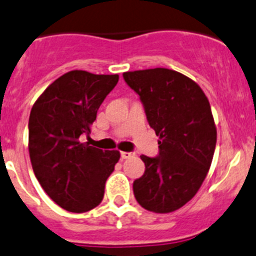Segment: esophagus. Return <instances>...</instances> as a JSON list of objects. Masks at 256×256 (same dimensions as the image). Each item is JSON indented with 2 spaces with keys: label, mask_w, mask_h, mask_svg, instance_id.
Masks as SVG:
<instances>
[{
  "label": "esophagus",
  "mask_w": 256,
  "mask_h": 256,
  "mask_svg": "<svg viewBox=\"0 0 256 256\" xmlns=\"http://www.w3.org/2000/svg\"><path fill=\"white\" fill-rule=\"evenodd\" d=\"M134 156L132 152H121V158L122 159H128V158Z\"/></svg>",
  "instance_id": "1"
}]
</instances>
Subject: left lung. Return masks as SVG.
<instances>
[{
  "mask_svg": "<svg viewBox=\"0 0 256 256\" xmlns=\"http://www.w3.org/2000/svg\"><path fill=\"white\" fill-rule=\"evenodd\" d=\"M122 77L160 139L156 156H140L145 172L134 180V196L148 211L173 212L192 200L211 166L217 136L211 106L200 86L176 70L145 69Z\"/></svg>",
  "mask_w": 256,
  "mask_h": 256,
  "instance_id": "obj_1",
  "label": "left lung"
}]
</instances>
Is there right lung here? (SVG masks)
<instances>
[{"instance_id":"right-lung-1","label":"right lung","mask_w":256,"mask_h":256,"mask_svg":"<svg viewBox=\"0 0 256 256\" xmlns=\"http://www.w3.org/2000/svg\"><path fill=\"white\" fill-rule=\"evenodd\" d=\"M118 76L72 70L54 80L28 118V152L35 176L62 208L82 214L101 204L104 183L120 159L117 150L82 142Z\"/></svg>"}]
</instances>
